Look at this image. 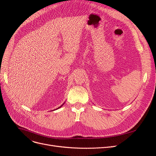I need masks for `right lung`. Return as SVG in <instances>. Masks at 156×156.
<instances>
[{
  "instance_id": "right-lung-1",
  "label": "right lung",
  "mask_w": 156,
  "mask_h": 156,
  "mask_svg": "<svg viewBox=\"0 0 156 156\" xmlns=\"http://www.w3.org/2000/svg\"><path fill=\"white\" fill-rule=\"evenodd\" d=\"M63 104H62V105H63ZM62 105H61V106H60V107H59V108H57V109H59V108H60L61 107H62Z\"/></svg>"
}]
</instances>
